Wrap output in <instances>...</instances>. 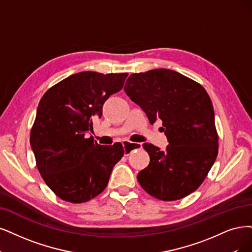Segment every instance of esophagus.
<instances>
[{"label":"esophagus","mask_w":252,"mask_h":252,"mask_svg":"<svg viewBox=\"0 0 252 252\" xmlns=\"http://www.w3.org/2000/svg\"><path fill=\"white\" fill-rule=\"evenodd\" d=\"M124 148H125V155L128 156L133 152V150H140L142 147L141 143H135V142H131V141H124Z\"/></svg>","instance_id":"esophagus-1"}]
</instances>
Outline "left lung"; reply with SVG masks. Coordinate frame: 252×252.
I'll list each match as a JSON object with an SVG mask.
<instances>
[{
    "label": "left lung",
    "mask_w": 252,
    "mask_h": 252,
    "mask_svg": "<svg viewBox=\"0 0 252 252\" xmlns=\"http://www.w3.org/2000/svg\"><path fill=\"white\" fill-rule=\"evenodd\" d=\"M125 91L145 112L153 125L163 121L169 144L161 151L143 148L150 164L137 180L152 196L164 201L182 199L197 190L218 155V134L211 98L200 84L184 74L157 68L132 73Z\"/></svg>",
    "instance_id": "8db88e82"
}]
</instances>
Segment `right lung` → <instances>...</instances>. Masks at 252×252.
I'll return each instance as SVG.
<instances>
[{"instance_id":"right-lung-1","label":"right lung","mask_w":252,"mask_h":252,"mask_svg":"<svg viewBox=\"0 0 252 252\" xmlns=\"http://www.w3.org/2000/svg\"><path fill=\"white\" fill-rule=\"evenodd\" d=\"M126 77V72L82 71L41 97L30 143L43 181L61 199L82 203L97 196L124 157L121 143L99 145L86 133L93 129V119L101 117L105 101L123 89Z\"/></svg>"}]
</instances>
